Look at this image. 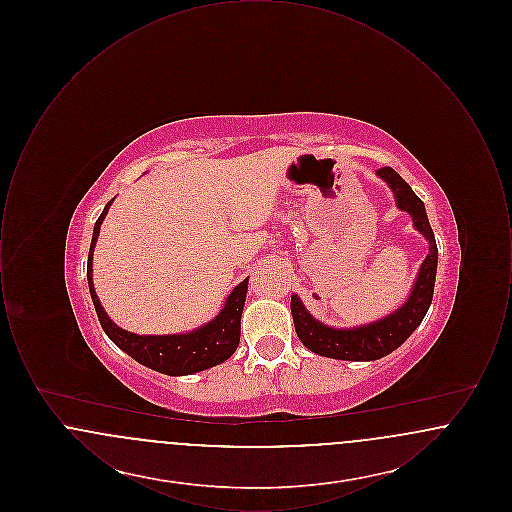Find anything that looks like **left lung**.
Here are the masks:
<instances>
[{"label": "left lung", "mask_w": 512, "mask_h": 512, "mask_svg": "<svg viewBox=\"0 0 512 512\" xmlns=\"http://www.w3.org/2000/svg\"><path fill=\"white\" fill-rule=\"evenodd\" d=\"M376 174L388 184L395 195V203L401 211H407L413 217L414 228L428 240V255L418 270L413 290L407 301L390 313L388 317L368 322L355 328H332L313 317L303 301L292 295V317L295 332L301 343L313 353L341 359V361H376L391 351H395L403 341L407 340L422 318L426 317L436 284L438 270V245L426 215L424 203L414 194L411 186L393 171L391 167L378 169Z\"/></svg>", "instance_id": "left-lung-1"}]
</instances>
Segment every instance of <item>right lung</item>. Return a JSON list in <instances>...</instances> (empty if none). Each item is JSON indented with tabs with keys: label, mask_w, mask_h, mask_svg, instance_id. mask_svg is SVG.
Instances as JSON below:
<instances>
[{
	"label": "right lung",
	"mask_w": 512,
	"mask_h": 512,
	"mask_svg": "<svg viewBox=\"0 0 512 512\" xmlns=\"http://www.w3.org/2000/svg\"><path fill=\"white\" fill-rule=\"evenodd\" d=\"M111 203H113V199L105 205L103 213L96 220L92 245H90V253H88V272H86L90 295H92L103 332L134 361H138L140 365L147 366L151 370L169 374V376L194 374V372H201L205 368L224 363L228 357L234 355V351L238 349V343H240V324H242V311H244L249 278H245L244 282H240L230 292L217 317L213 318L211 322L195 328L192 332L172 334V336H138V334L122 330L103 311L96 290H94V280H92L94 247L98 242L101 222L105 219Z\"/></svg>",
	"instance_id": "right-lung-1"
}]
</instances>
